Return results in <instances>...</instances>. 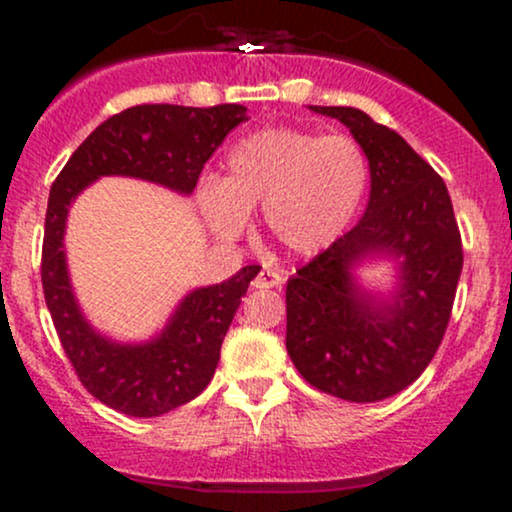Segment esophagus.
<instances>
[{
    "mask_svg": "<svg viewBox=\"0 0 512 512\" xmlns=\"http://www.w3.org/2000/svg\"><path fill=\"white\" fill-rule=\"evenodd\" d=\"M281 284H284V276L279 272H272V269H262V272L252 279V289H279Z\"/></svg>",
    "mask_w": 512,
    "mask_h": 512,
    "instance_id": "obj_1",
    "label": "esophagus"
}]
</instances>
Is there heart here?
<instances>
[{"label": "heart", "mask_w": 512, "mask_h": 512, "mask_svg": "<svg viewBox=\"0 0 512 512\" xmlns=\"http://www.w3.org/2000/svg\"><path fill=\"white\" fill-rule=\"evenodd\" d=\"M366 185L368 161L356 139L272 127L231 146L226 180H204L199 204L223 238L243 233L250 209L264 207V226L274 243L308 257L344 236Z\"/></svg>", "instance_id": "b5f03b06"}]
</instances>
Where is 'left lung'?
Returning <instances> with one entry per match:
<instances>
[{
  "label": "left lung",
  "mask_w": 512,
  "mask_h": 512,
  "mask_svg": "<svg viewBox=\"0 0 512 512\" xmlns=\"http://www.w3.org/2000/svg\"><path fill=\"white\" fill-rule=\"evenodd\" d=\"M349 127L368 158L361 221L286 284V351L317 390L380 402L424 373L448 327L462 274V240L448 187L395 129L363 110L310 105ZM396 262L387 294L368 292L355 269Z\"/></svg>",
  "instance_id": "8db88e82"
}]
</instances>
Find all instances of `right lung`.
Wrapping results in <instances>:
<instances>
[{
  "label": "right lung",
  "mask_w": 512,
  "mask_h": 512,
  "mask_svg": "<svg viewBox=\"0 0 512 512\" xmlns=\"http://www.w3.org/2000/svg\"><path fill=\"white\" fill-rule=\"evenodd\" d=\"M248 120L245 105H137L98 125L52 182L43 240L45 303L81 385L110 409L151 419L195 399L214 378L221 344L260 267L187 293L166 327L146 342H117L86 320L69 279L64 231L69 207L91 182L122 175L192 195L226 134Z\"/></svg>",
  "instance_id": "1"
}]
</instances>
